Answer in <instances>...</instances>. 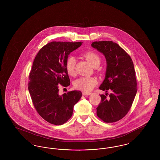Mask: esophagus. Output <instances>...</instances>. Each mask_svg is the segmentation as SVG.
Wrapping results in <instances>:
<instances>
[{
	"label": "esophagus",
	"mask_w": 160,
	"mask_h": 160,
	"mask_svg": "<svg viewBox=\"0 0 160 160\" xmlns=\"http://www.w3.org/2000/svg\"><path fill=\"white\" fill-rule=\"evenodd\" d=\"M90 94H91L90 92H83V95H90Z\"/></svg>",
	"instance_id": "34e87169"
}]
</instances>
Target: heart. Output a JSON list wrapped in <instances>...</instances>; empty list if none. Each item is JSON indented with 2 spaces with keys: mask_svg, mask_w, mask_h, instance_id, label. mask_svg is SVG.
Masks as SVG:
<instances>
[{
  "mask_svg": "<svg viewBox=\"0 0 160 160\" xmlns=\"http://www.w3.org/2000/svg\"><path fill=\"white\" fill-rule=\"evenodd\" d=\"M83 56L94 67H97L101 63V57L99 56V54L94 52H87L83 54ZM76 58L73 56L68 57L66 60L65 68L69 75L72 76L76 75ZM97 83V78L94 77H82L74 82V86L77 89L88 92L91 91Z\"/></svg>",
  "mask_w": 160,
  "mask_h": 160,
  "instance_id": "b5f03b06",
  "label": "heart"
}]
</instances>
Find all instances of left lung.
Returning <instances> with one entry per match:
<instances>
[{"instance_id": "left-lung-1", "label": "left lung", "mask_w": 160, "mask_h": 160, "mask_svg": "<svg viewBox=\"0 0 160 160\" xmlns=\"http://www.w3.org/2000/svg\"><path fill=\"white\" fill-rule=\"evenodd\" d=\"M91 46L106 59L105 79L99 89L112 91L108 98L107 93L100 95L101 101L97 108V114L106 123L118 121L129 112L137 93L133 62L129 54L113 41H95Z\"/></svg>"}]
</instances>
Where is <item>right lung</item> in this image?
<instances>
[{"instance_id": "obj_1", "label": "right lung", "mask_w": 160, "mask_h": 160, "mask_svg": "<svg viewBox=\"0 0 160 160\" xmlns=\"http://www.w3.org/2000/svg\"><path fill=\"white\" fill-rule=\"evenodd\" d=\"M82 42L53 41L37 54L29 74L28 89L38 114L52 124L61 125L72 116L74 105L82 96L79 91L59 94V85L70 84L65 63L71 52Z\"/></svg>"}]
</instances>
